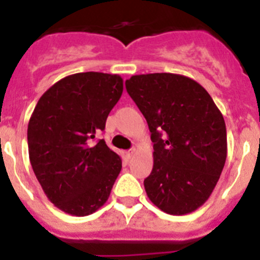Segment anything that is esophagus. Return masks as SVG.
Listing matches in <instances>:
<instances>
[{
	"instance_id": "esophagus-1",
	"label": "esophagus",
	"mask_w": 260,
	"mask_h": 260,
	"mask_svg": "<svg viewBox=\"0 0 260 260\" xmlns=\"http://www.w3.org/2000/svg\"><path fill=\"white\" fill-rule=\"evenodd\" d=\"M134 153H135V148H130V150L126 151V157H127V158H132Z\"/></svg>"
}]
</instances>
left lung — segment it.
<instances>
[{"mask_svg": "<svg viewBox=\"0 0 260 260\" xmlns=\"http://www.w3.org/2000/svg\"><path fill=\"white\" fill-rule=\"evenodd\" d=\"M125 86L153 142V168L144 180L148 198L171 215L192 212L210 198L226 160L221 112L201 84L183 75H133Z\"/></svg>", "mask_w": 260, "mask_h": 260, "instance_id": "1", "label": "left lung"}]
</instances>
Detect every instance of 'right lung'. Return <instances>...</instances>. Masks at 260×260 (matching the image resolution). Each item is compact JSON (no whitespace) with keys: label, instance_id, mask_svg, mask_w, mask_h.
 <instances>
[{"label":"right lung","instance_id":"1","mask_svg":"<svg viewBox=\"0 0 260 260\" xmlns=\"http://www.w3.org/2000/svg\"><path fill=\"white\" fill-rule=\"evenodd\" d=\"M122 91L119 75L78 73L53 84L34 109L29 161L48 199L63 212L91 215L109 198L122 161L104 139L92 141Z\"/></svg>","mask_w":260,"mask_h":260}]
</instances>
